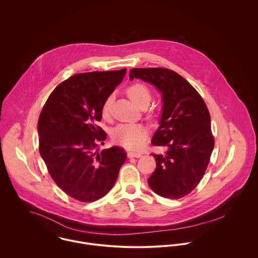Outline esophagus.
<instances>
[{
	"label": "esophagus",
	"instance_id": "34e87169",
	"mask_svg": "<svg viewBox=\"0 0 258 258\" xmlns=\"http://www.w3.org/2000/svg\"><path fill=\"white\" fill-rule=\"evenodd\" d=\"M127 156H128V158H140V157L142 156V154L139 153V152L129 151V152L127 153Z\"/></svg>",
	"mask_w": 258,
	"mask_h": 258
}]
</instances>
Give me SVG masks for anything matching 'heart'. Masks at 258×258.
I'll return each instance as SVG.
<instances>
[{
    "label": "heart",
    "mask_w": 258,
    "mask_h": 258,
    "mask_svg": "<svg viewBox=\"0 0 258 258\" xmlns=\"http://www.w3.org/2000/svg\"><path fill=\"white\" fill-rule=\"evenodd\" d=\"M127 94L130 99L138 106L148 105L151 100V92L147 86L143 83L136 82L127 88ZM112 95H109L103 102L101 112L106 116L110 109ZM147 129L141 124L124 123L117 125L111 132L112 140L127 149H136L140 147L147 138Z\"/></svg>",
    "instance_id": "heart-1"
}]
</instances>
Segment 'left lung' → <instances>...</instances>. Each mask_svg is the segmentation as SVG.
Instances as JSON below:
<instances>
[{
	"label": "left lung",
	"instance_id": "left-lung-1",
	"mask_svg": "<svg viewBox=\"0 0 258 258\" xmlns=\"http://www.w3.org/2000/svg\"><path fill=\"white\" fill-rule=\"evenodd\" d=\"M129 76L154 85L162 95L152 144L166 148V153L154 155L157 168L148 184L163 198H183L201 182L214 150L210 112L198 91L173 71L132 69Z\"/></svg>",
	"mask_w": 258,
	"mask_h": 258
}]
</instances>
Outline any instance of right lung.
<instances>
[{
  "instance_id": "obj_1",
  "label": "right lung",
  "mask_w": 258,
  "mask_h": 258,
  "mask_svg": "<svg viewBox=\"0 0 258 258\" xmlns=\"http://www.w3.org/2000/svg\"><path fill=\"white\" fill-rule=\"evenodd\" d=\"M125 74L126 69L73 75L55 87L39 115V154L54 183L77 201L104 197L126 161L118 146L94 151L107 136L96 125L103 102Z\"/></svg>"
}]
</instances>
